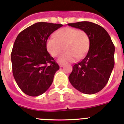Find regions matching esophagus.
I'll return each mask as SVG.
<instances>
[{"label": "esophagus", "mask_w": 124, "mask_h": 124, "mask_svg": "<svg viewBox=\"0 0 124 124\" xmlns=\"http://www.w3.org/2000/svg\"><path fill=\"white\" fill-rule=\"evenodd\" d=\"M63 66H64V64H60V67H63Z\"/></svg>", "instance_id": "obj_1"}]
</instances>
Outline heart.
Wrapping results in <instances>:
<instances>
[{"label":"heart","mask_w":124,"mask_h":124,"mask_svg":"<svg viewBox=\"0 0 124 124\" xmlns=\"http://www.w3.org/2000/svg\"><path fill=\"white\" fill-rule=\"evenodd\" d=\"M89 36L86 31L71 27L58 30L55 38L48 39L46 44L48 52L54 57L59 56L66 49V53L59 58L60 63L71 62L75 58L81 59L89 50Z\"/></svg>","instance_id":"b5f03b06"}]
</instances>
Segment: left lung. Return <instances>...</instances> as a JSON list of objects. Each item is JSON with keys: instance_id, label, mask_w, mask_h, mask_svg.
<instances>
[{"instance_id": "left-lung-1", "label": "left lung", "mask_w": 124, "mask_h": 124, "mask_svg": "<svg viewBox=\"0 0 124 124\" xmlns=\"http://www.w3.org/2000/svg\"><path fill=\"white\" fill-rule=\"evenodd\" d=\"M85 30L90 39L89 49L80 62L73 66L70 82L78 91L93 94L102 90L108 83L115 64V46L102 26L89 21L68 23Z\"/></svg>"}]
</instances>
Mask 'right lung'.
Instances as JSON below:
<instances>
[{
    "label": "right lung",
    "mask_w": 124,
    "mask_h": 124,
    "mask_svg": "<svg viewBox=\"0 0 124 124\" xmlns=\"http://www.w3.org/2000/svg\"><path fill=\"white\" fill-rule=\"evenodd\" d=\"M63 24L39 22L20 32L14 43L11 62L14 78L20 89L30 96L49 88L60 66L47 51L50 35Z\"/></svg>",
    "instance_id": "add662e5"
}]
</instances>
